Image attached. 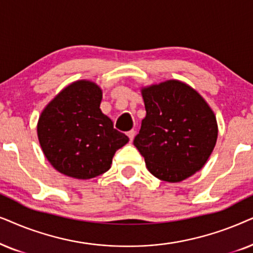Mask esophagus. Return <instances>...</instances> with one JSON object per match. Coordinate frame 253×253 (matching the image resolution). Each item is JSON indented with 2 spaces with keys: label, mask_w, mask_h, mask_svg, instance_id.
<instances>
[{
  "label": "esophagus",
  "mask_w": 253,
  "mask_h": 253,
  "mask_svg": "<svg viewBox=\"0 0 253 253\" xmlns=\"http://www.w3.org/2000/svg\"><path fill=\"white\" fill-rule=\"evenodd\" d=\"M127 135H128L129 141H130V142H132L133 139H134V136H135V130H134V129L129 130V132H127Z\"/></svg>",
  "instance_id": "1"
}]
</instances>
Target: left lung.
<instances>
[{"label": "left lung", "mask_w": 253, "mask_h": 253, "mask_svg": "<svg viewBox=\"0 0 253 253\" xmlns=\"http://www.w3.org/2000/svg\"><path fill=\"white\" fill-rule=\"evenodd\" d=\"M146 118L133 143L158 179L178 183L205 166L217 139L213 111L187 84L167 81L144 87Z\"/></svg>", "instance_id": "8db88e82"}]
</instances>
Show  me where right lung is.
<instances>
[{
	"label": "right lung",
	"instance_id": "1",
	"mask_svg": "<svg viewBox=\"0 0 253 253\" xmlns=\"http://www.w3.org/2000/svg\"><path fill=\"white\" fill-rule=\"evenodd\" d=\"M102 90L89 81L63 89L42 111L38 139L54 169L77 179L106 172L129 139L99 109Z\"/></svg>",
	"mask_w": 253,
	"mask_h": 253
}]
</instances>
